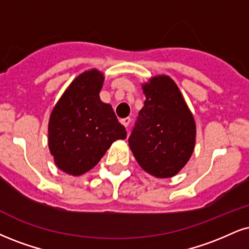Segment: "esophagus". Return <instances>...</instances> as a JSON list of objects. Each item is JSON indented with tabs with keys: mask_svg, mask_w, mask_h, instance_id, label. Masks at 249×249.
I'll list each match as a JSON object with an SVG mask.
<instances>
[{
	"mask_svg": "<svg viewBox=\"0 0 249 249\" xmlns=\"http://www.w3.org/2000/svg\"><path fill=\"white\" fill-rule=\"evenodd\" d=\"M121 123H122V124H123V125H124V126H125V127H127V126H128V125H130V123H131V118H128V117H127V118L121 119Z\"/></svg>",
	"mask_w": 249,
	"mask_h": 249,
	"instance_id": "1",
	"label": "esophagus"
}]
</instances>
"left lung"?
Listing matches in <instances>:
<instances>
[{
    "label": "left lung",
    "mask_w": 249,
    "mask_h": 249,
    "mask_svg": "<svg viewBox=\"0 0 249 249\" xmlns=\"http://www.w3.org/2000/svg\"><path fill=\"white\" fill-rule=\"evenodd\" d=\"M146 96L128 145L139 166L158 178H173L187 164L196 142V123L168 75L142 85Z\"/></svg>",
    "instance_id": "1"
}]
</instances>
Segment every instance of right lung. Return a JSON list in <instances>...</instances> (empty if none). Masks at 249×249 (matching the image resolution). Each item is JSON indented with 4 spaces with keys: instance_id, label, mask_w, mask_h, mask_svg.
Instances as JSON below:
<instances>
[{
    "instance_id": "1",
    "label": "right lung",
    "mask_w": 249,
    "mask_h": 249,
    "mask_svg": "<svg viewBox=\"0 0 249 249\" xmlns=\"http://www.w3.org/2000/svg\"><path fill=\"white\" fill-rule=\"evenodd\" d=\"M104 74L77 75L56 102L49 121V148L56 167L73 176L89 172L113 142L126 138L110 104L100 98Z\"/></svg>"
}]
</instances>
